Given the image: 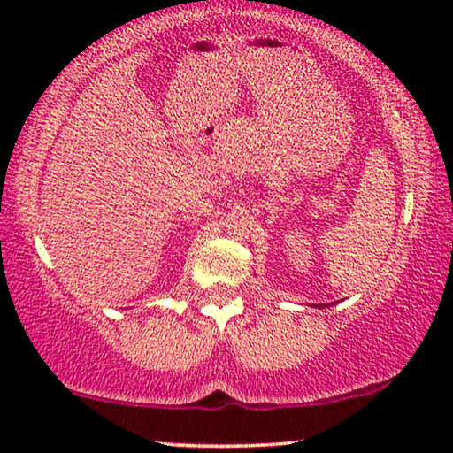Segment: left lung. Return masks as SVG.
I'll return each instance as SVG.
<instances>
[{
    "label": "left lung",
    "instance_id": "left-lung-1",
    "mask_svg": "<svg viewBox=\"0 0 453 453\" xmlns=\"http://www.w3.org/2000/svg\"><path fill=\"white\" fill-rule=\"evenodd\" d=\"M324 307H326V305H324Z\"/></svg>",
    "mask_w": 453,
    "mask_h": 453
}]
</instances>
